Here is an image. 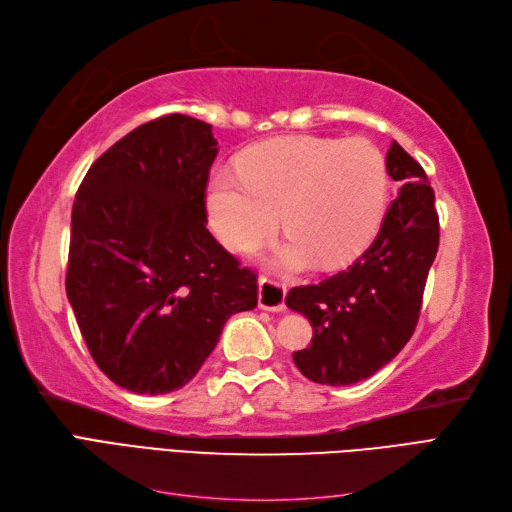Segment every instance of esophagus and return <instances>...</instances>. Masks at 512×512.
Wrapping results in <instances>:
<instances>
[{"mask_svg":"<svg viewBox=\"0 0 512 512\" xmlns=\"http://www.w3.org/2000/svg\"><path fill=\"white\" fill-rule=\"evenodd\" d=\"M286 299V284L273 280V277L260 275L258 280V305L269 312H282Z\"/></svg>","mask_w":512,"mask_h":512,"instance_id":"obj_1","label":"esophagus"}]
</instances>
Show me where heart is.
Instances as JSON below:
<instances>
[{
  "label": "heart",
  "instance_id": "obj_1",
  "mask_svg": "<svg viewBox=\"0 0 512 512\" xmlns=\"http://www.w3.org/2000/svg\"><path fill=\"white\" fill-rule=\"evenodd\" d=\"M237 173L211 179L215 232L230 250L247 252L273 235L282 215L290 239L277 262L286 269L316 258L327 269L350 265L378 235L389 198V166L365 138H273L243 151Z\"/></svg>",
  "mask_w": 512,
  "mask_h": 512
}]
</instances>
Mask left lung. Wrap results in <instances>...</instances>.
<instances>
[{
	"instance_id": "obj_1",
	"label": "left lung",
	"mask_w": 512,
	"mask_h": 512,
	"mask_svg": "<svg viewBox=\"0 0 512 512\" xmlns=\"http://www.w3.org/2000/svg\"><path fill=\"white\" fill-rule=\"evenodd\" d=\"M386 166L401 190L374 243L346 271L286 294V305L314 329L309 346L292 352L294 365L318 384L346 386L374 376L408 344L421 314L440 243L436 196L404 147L391 145Z\"/></svg>"
}]
</instances>
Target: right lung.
Wrapping results in <instances>:
<instances>
[{
    "label": "right lung",
    "instance_id": "obj_1",
    "mask_svg": "<svg viewBox=\"0 0 512 512\" xmlns=\"http://www.w3.org/2000/svg\"><path fill=\"white\" fill-rule=\"evenodd\" d=\"M215 156L209 123L164 115L106 149L76 192L66 292L91 359L121 389H181L226 320L258 303V275L205 226Z\"/></svg>",
    "mask_w": 512,
    "mask_h": 512
}]
</instances>
